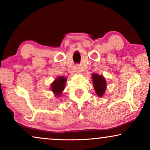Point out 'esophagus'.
<instances>
[{
    "label": "esophagus",
    "instance_id": "1",
    "mask_svg": "<svg viewBox=\"0 0 150 150\" xmlns=\"http://www.w3.org/2000/svg\"><path fill=\"white\" fill-rule=\"evenodd\" d=\"M75 71H76L77 73H80L81 72V67L79 65H76V66L75 67Z\"/></svg>",
    "mask_w": 150,
    "mask_h": 150
}]
</instances>
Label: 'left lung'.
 <instances>
[{"instance_id":"left-lung-1","label":"left lung","mask_w":150,"mask_h":150,"mask_svg":"<svg viewBox=\"0 0 150 150\" xmlns=\"http://www.w3.org/2000/svg\"><path fill=\"white\" fill-rule=\"evenodd\" d=\"M92 79H93V87L96 94L98 96L102 97L104 93H105L106 89V82L105 79L103 76L99 75L98 74H93Z\"/></svg>"}]
</instances>
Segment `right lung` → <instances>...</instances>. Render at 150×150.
I'll return each instance as SVG.
<instances>
[{
    "label": "right lung",
    "mask_w": 150,
    "mask_h": 150,
    "mask_svg": "<svg viewBox=\"0 0 150 150\" xmlns=\"http://www.w3.org/2000/svg\"><path fill=\"white\" fill-rule=\"evenodd\" d=\"M67 79L65 77L59 76L54 80V82L51 84V89L52 91L55 94V96L59 97L62 93V92L65 89V83H66Z\"/></svg>",
    "instance_id": "obj_1"
}]
</instances>
